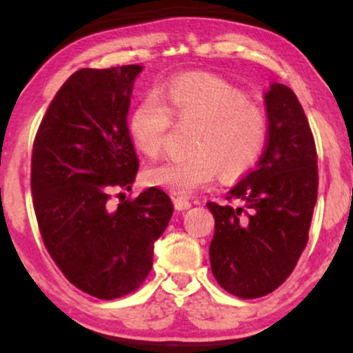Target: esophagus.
<instances>
[{"label": "esophagus", "mask_w": 353, "mask_h": 353, "mask_svg": "<svg viewBox=\"0 0 353 353\" xmlns=\"http://www.w3.org/2000/svg\"><path fill=\"white\" fill-rule=\"evenodd\" d=\"M172 202H174V208L177 210H188L190 208V202L188 199H184V197H174Z\"/></svg>", "instance_id": "1"}]
</instances>
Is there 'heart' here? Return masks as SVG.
<instances>
[{
  "label": "heart",
  "instance_id": "b5f03b06",
  "mask_svg": "<svg viewBox=\"0 0 353 353\" xmlns=\"http://www.w3.org/2000/svg\"><path fill=\"white\" fill-rule=\"evenodd\" d=\"M172 119L196 128L189 157L165 159L144 169L148 185L190 196L217 177L232 182L261 161L269 141L265 109L249 101L241 88L214 74H185L172 79L159 98L141 99L128 119L132 144L145 156L164 149Z\"/></svg>",
  "mask_w": 353,
  "mask_h": 353
}]
</instances>
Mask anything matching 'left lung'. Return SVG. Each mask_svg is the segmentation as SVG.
<instances>
[{
  "mask_svg": "<svg viewBox=\"0 0 353 353\" xmlns=\"http://www.w3.org/2000/svg\"><path fill=\"white\" fill-rule=\"evenodd\" d=\"M265 106L269 141L257 168L229 190V204L208 202L216 219L212 274L241 299L264 297L289 279L317 202V149L302 104L292 89L274 83Z\"/></svg>",
  "mask_w": 353,
  "mask_h": 353,
  "instance_id": "8db88e82",
  "label": "left lung"
}]
</instances>
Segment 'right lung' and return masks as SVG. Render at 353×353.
<instances>
[{
	"instance_id": "add662e5",
	"label": "right lung",
	"mask_w": 353,
	"mask_h": 353,
	"mask_svg": "<svg viewBox=\"0 0 353 353\" xmlns=\"http://www.w3.org/2000/svg\"><path fill=\"white\" fill-rule=\"evenodd\" d=\"M139 64L76 71L43 116L31 156L33 208L44 247L64 277L92 297L134 292L172 202L159 188L112 204L129 190L137 161L128 117Z\"/></svg>"
}]
</instances>
